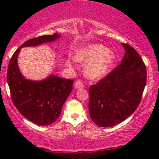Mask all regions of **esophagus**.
I'll list each match as a JSON object with an SVG mask.
<instances>
[{
	"mask_svg": "<svg viewBox=\"0 0 159 159\" xmlns=\"http://www.w3.org/2000/svg\"><path fill=\"white\" fill-rule=\"evenodd\" d=\"M84 87V84H82V82L81 81H77L75 83V89H80V88H83Z\"/></svg>",
	"mask_w": 159,
	"mask_h": 159,
	"instance_id": "34e87169",
	"label": "esophagus"
}]
</instances>
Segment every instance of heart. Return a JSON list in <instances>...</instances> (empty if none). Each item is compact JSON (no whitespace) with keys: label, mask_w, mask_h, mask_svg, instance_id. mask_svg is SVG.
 <instances>
[{"label":"heart","mask_w":159,"mask_h":159,"mask_svg":"<svg viewBox=\"0 0 159 159\" xmlns=\"http://www.w3.org/2000/svg\"><path fill=\"white\" fill-rule=\"evenodd\" d=\"M75 59L78 63L87 62L84 69L85 76L97 80L106 75L114 63L116 55L105 45L93 44L80 48L75 53ZM66 64L72 66L73 63L67 61Z\"/></svg>","instance_id":"obj_1"}]
</instances>
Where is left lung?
<instances>
[{
  "instance_id": "1",
  "label": "left lung",
  "mask_w": 159,
  "mask_h": 159,
  "mask_svg": "<svg viewBox=\"0 0 159 159\" xmlns=\"http://www.w3.org/2000/svg\"><path fill=\"white\" fill-rule=\"evenodd\" d=\"M122 45L125 53L121 64L89 90V112L98 126H114L132 114L147 83V69L139 54L129 45Z\"/></svg>"
}]
</instances>
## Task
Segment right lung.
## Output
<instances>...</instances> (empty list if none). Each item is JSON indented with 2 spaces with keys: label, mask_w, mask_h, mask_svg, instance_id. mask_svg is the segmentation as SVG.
<instances>
[{
  "label": "right lung",
  "mask_w": 159,
  "mask_h": 159,
  "mask_svg": "<svg viewBox=\"0 0 159 159\" xmlns=\"http://www.w3.org/2000/svg\"><path fill=\"white\" fill-rule=\"evenodd\" d=\"M60 37L61 34H54L27 40L14 53L7 69V82L14 105L26 119L38 125H51L58 119L72 90L73 81L54 74L41 81L27 79L19 68L18 56L23 47L52 43Z\"/></svg>",
  "instance_id": "obj_1"
}]
</instances>
